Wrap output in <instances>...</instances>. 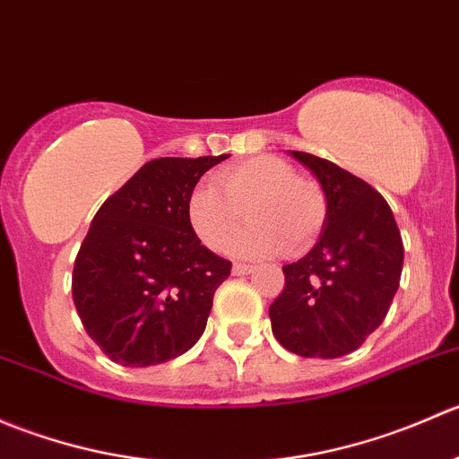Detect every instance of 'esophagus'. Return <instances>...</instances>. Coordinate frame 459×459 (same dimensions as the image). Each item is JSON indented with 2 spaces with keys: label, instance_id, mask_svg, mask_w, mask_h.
<instances>
[{
  "label": "esophagus",
  "instance_id": "obj_1",
  "mask_svg": "<svg viewBox=\"0 0 459 459\" xmlns=\"http://www.w3.org/2000/svg\"><path fill=\"white\" fill-rule=\"evenodd\" d=\"M253 271H255V266H253V264H242V262L233 264V275H248V273H253Z\"/></svg>",
  "mask_w": 459,
  "mask_h": 459
}]
</instances>
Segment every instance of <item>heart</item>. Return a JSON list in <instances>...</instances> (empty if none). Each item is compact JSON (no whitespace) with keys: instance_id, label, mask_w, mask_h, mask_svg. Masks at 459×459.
Instances as JSON below:
<instances>
[{"instance_id":"b5f03b06","label":"heart","mask_w":459,"mask_h":459,"mask_svg":"<svg viewBox=\"0 0 459 459\" xmlns=\"http://www.w3.org/2000/svg\"><path fill=\"white\" fill-rule=\"evenodd\" d=\"M251 224L235 238L239 255H304L317 242L328 217L322 186L299 178L293 164L257 155L229 164L212 175V186H197L186 204L191 230L211 251H224L242 221Z\"/></svg>"}]
</instances>
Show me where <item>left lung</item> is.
Returning <instances> with one entry per match:
<instances>
[{
	"mask_svg": "<svg viewBox=\"0 0 459 459\" xmlns=\"http://www.w3.org/2000/svg\"><path fill=\"white\" fill-rule=\"evenodd\" d=\"M290 152L316 173L328 217L316 247L281 268L284 290L268 308L273 335L302 358H342L386 317L404 244L391 206L371 184L311 152Z\"/></svg>",
	"mask_w": 459,
	"mask_h": 459,
	"instance_id": "obj_1",
	"label": "left lung"
}]
</instances>
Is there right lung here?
Wrapping results in <instances>:
<instances>
[{
  "label": "right lung",
  "instance_id": "add662e5",
  "mask_svg": "<svg viewBox=\"0 0 459 459\" xmlns=\"http://www.w3.org/2000/svg\"><path fill=\"white\" fill-rule=\"evenodd\" d=\"M226 157L146 161L92 217L73 268V302L113 362L155 367L202 337L230 262L195 238L186 204Z\"/></svg>",
  "mask_w": 459,
  "mask_h": 459
}]
</instances>
